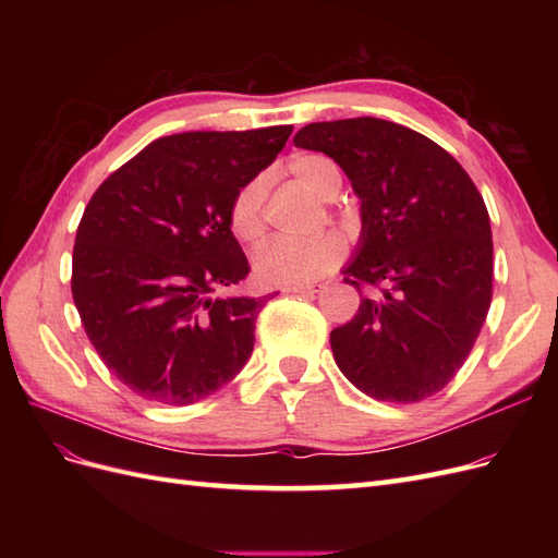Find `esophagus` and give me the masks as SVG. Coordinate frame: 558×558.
I'll return each instance as SVG.
<instances>
[{
  "instance_id": "1",
  "label": "esophagus",
  "mask_w": 558,
  "mask_h": 558,
  "mask_svg": "<svg viewBox=\"0 0 558 558\" xmlns=\"http://www.w3.org/2000/svg\"><path fill=\"white\" fill-rule=\"evenodd\" d=\"M320 286L316 283H293V286H283L281 293H293V295H307V293H316Z\"/></svg>"
}]
</instances>
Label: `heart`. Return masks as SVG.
Wrapping results in <instances>:
<instances>
[{"label": "heart", "instance_id": "obj_1", "mask_svg": "<svg viewBox=\"0 0 558 558\" xmlns=\"http://www.w3.org/2000/svg\"><path fill=\"white\" fill-rule=\"evenodd\" d=\"M291 174L305 183L318 197L337 195L342 172L337 162L324 154H300L289 162ZM230 232L242 244H256L265 234V179L253 177L232 195L228 205ZM347 256V240L328 230L310 240L272 238L253 256V269L260 281L277 286L310 283L340 265Z\"/></svg>", "mask_w": 558, "mask_h": 558}]
</instances>
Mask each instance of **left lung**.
<instances>
[{"label": "left lung", "instance_id": "obj_1", "mask_svg": "<svg viewBox=\"0 0 558 558\" xmlns=\"http://www.w3.org/2000/svg\"><path fill=\"white\" fill-rule=\"evenodd\" d=\"M293 144L330 156L361 197V244L344 269L361 307L330 332L337 367L375 400L440 393L492 307L494 242L477 185L442 146L381 118L310 123Z\"/></svg>", "mask_w": 558, "mask_h": 558}]
</instances>
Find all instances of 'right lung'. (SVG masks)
<instances>
[{
	"label": "right lung",
	"mask_w": 558,
	"mask_h": 558,
	"mask_svg": "<svg viewBox=\"0 0 558 558\" xmlns=\"http://www.w3.org/2000/svg\"><path fill=\"white\" fill-rule=\"evenodd\" d=\"M291 132L172 134L90 197L76 230L72 295L99 359L132 393L191 404L248 361L265 298H214L251 269L228 205Z\"/></svg>",
	"instance_id": "right-lung-1"
}]
</instances>
